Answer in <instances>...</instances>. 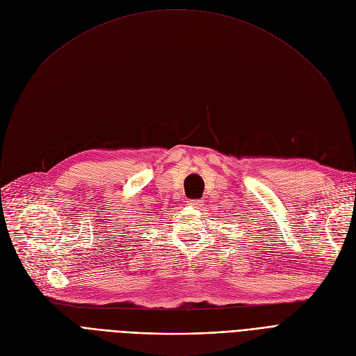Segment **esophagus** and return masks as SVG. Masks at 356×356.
I'll list each match as a JSON object with an SVG mask.
<instances>
[{"mask_svg": "<svg viewBox=\"0 0 356 356\" xmlns=\"http://www.w3.org/2000/svg\"><path fill=\"white\" fill-rule=\"evenodd\" d=\"M202 200H188V204L190 206H202Z\"/></svg>", "mask_w": 356, "mask_h": 356, "instance_id": "1", "label": "esophagus"}]
</instances>
